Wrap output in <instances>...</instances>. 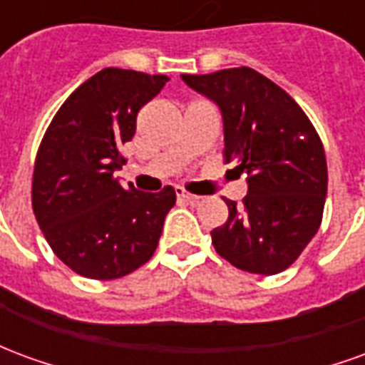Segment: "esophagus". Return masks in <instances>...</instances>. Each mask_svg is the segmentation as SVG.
Returning <instances> with one entry per match:
<instances>
[{"label": "esophagus", "mask_w": 365, "mask_h": 365, "mask_svg": "<svg viewBox=\"0 0 365 365\" xmlns=\"http://www.w3.org/2000/svg\"><path fill=\"white\" fill-rule=\"evenodd\" d=\"M175 193H178V197L182 199V201H187V203H197V201H199L197 195H193V193H187L185 190H178Z\"/></svg>", "instance_id": "1"}]
</instances>
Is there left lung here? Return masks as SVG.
<instances>
[{
	"instance_id": "1",
	"label": "left lung",
	"mask_w": 365,
	"mask_h": 365,
	"mask_svg": "<svg viewBox=\"0 0 365 365\" xmlns=\"http://www.w3.org/2000/svg\"><path fill=\"white\" fill-rule=\"evenodd\" d=\"M191 90L219 105L225 160L246 174L242 205L211 230L217 254L238 269L274 275L289 268L321 227L329 172L313 123L289 93L252 68L182 74Z\"/></svg>"
}]
</instances>
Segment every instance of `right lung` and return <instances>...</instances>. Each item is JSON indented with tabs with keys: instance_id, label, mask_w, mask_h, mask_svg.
Wrapping results in <instances>:
<instances>
[{
	"instance_id": "1",
	"label": "right lung",
	"mask_w": 365,
	"mask_h": 365,
	"mask_svg": "<svg viewBox=\"0 0 365 365\" xmlns=\"http://www.w3.org/2000/svg\"><path fill=\"white\" fill-rule=\"evenodd\" d=\"M168 76L105 68L62 103L38 146L33 211L52 252L76 274L117 279L150 260L175 191L125 190L115 178L120 146L136 130L140 107Z\"/></svg>"
}]
</instances>
